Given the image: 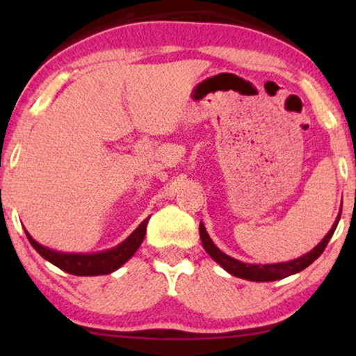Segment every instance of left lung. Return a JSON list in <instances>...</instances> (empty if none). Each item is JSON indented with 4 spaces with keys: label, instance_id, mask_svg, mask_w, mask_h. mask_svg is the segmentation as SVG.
<instances>
[{
    "label": "left lung",
    "instance_id": "left-lung-1",
    "mask_svg": "<svg viewBox=\"0 0 356 356\" xmlns=\"http://www.w3.org/2000/svg\"><path fill=\"white\" fill-rule=\"evenodd\" d=\"M340 213H342V207H340V212L337 218H335L332 228H330L327 235L319 241V245H316L309 252L296 257L293 261L277 262V264H250V262H241L235 259V257L225 254V252L220 251L216 245H213V241L211 240V236H209V233L206 232V227H204L202 222L199 223V235H201L202 246L204 250L207 251V254L211 256L217 264H220L228 274L240 277V279H245V280H251V282H274V280L285 279V277L289 275L298 274V272L306 269L309 264H313V262L323 254V251L325 250V246H327L329 240L334 235L335 228H337Z\"/></svg>",
    "mask_w": 356,
    "mask_h": 356
}]
</instances>
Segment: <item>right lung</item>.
I'll list each match as a JSON object with an SVG mask.
<instances>
[{"mask_svg": "<svg viewBox=\"0 0 356 356\" xmlns=\"http://www.w3.org/2000/svg\"><path fill=\"white\" fill-rule=\"evenodd\" d=\"M147 217L145 220L140 222V225L126 238L124 241H121L118 246L111 248V250L100 251V252H61L50 250V248L40 245L31 236V233L26 230V235L31 241L38 254L43 259L51 262L53 266L60 267L61 270L67 272L72 275H106L120 269L124 262H128L131 257L134 256V252L138 251L140 243L144 241L145 230H147Z\"/></svg>", "mask_w": 356, "mask_h": 356, "instance_id": "right-lung-1", "label": "right lung"}]
</instances>
